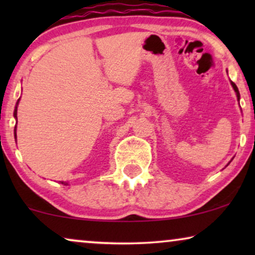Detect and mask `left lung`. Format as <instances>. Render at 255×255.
Masks as SVG:
<instances>
[{"mask_svg":"<svg viewBox=\"0 0 255 255\" xmlns=\"http://www.w3.org/2000/svg\"><path fill=\"white\" fill-rule=\"evenodd\" d=\"M231 85H232L233 89H235V92H236V94H237V99H238V101H239V100H240V94H239V90H238V88H237V86H236V83H235V82H231Z\"/></svg>","mask_w":255,"mask_h":255,"instance_id":"8db88e82","label":"left lung"}]
</instances>
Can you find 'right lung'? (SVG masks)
Wrapping results in <instances>:
<instances>
[{"label":"right lung","mask_w":255,"mask_h":255,"mask_svg":"<svg viewBox=\"0 0 255 255\" xmlns=\"http://www.w3.org/2000/svg\"><path fill=\"white\" fill-rule=\"evenodd\" d=\"M18 102H19V99H18V101H17V103H16V107H15V111H13V117H15V118H17V106H18ZM13 131H15V139H16V137H17V135H16V125H15V130H13ZM62 184H65V186H67V182H61Z\"/></svg>","instance_id":"add662e5"}]
</instances>
